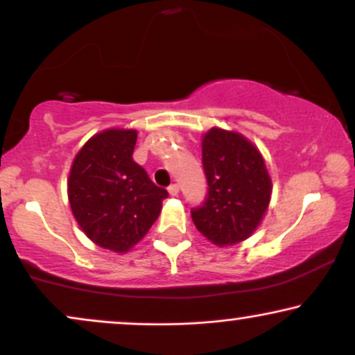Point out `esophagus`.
Listing matches in <instances>:
<instances>
[{
  "label": "esophagus",
  "mask_w": 355,
  "mask_h": 355,
  "mask_svg": "<svg viewBox=\"0 0 355 355\" xmlns=\"http://www.w3.org/2000/svg\"><path fill=\"white\" fill-rule=\"evenodd\" d=\"M178 191H180V187H178V183H173V185L168 187V193L172 196L178 195Z\"/></svg>",
  "instance_id": "esophagus-1"
}]
</instances>
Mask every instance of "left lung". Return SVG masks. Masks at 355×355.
Masks as SVG:
<instances>
[{
	"instance_id": "8db88e82",
	"label": "left lung",
	"mask_w": 355,
	"mask_h": 355,
	"mask_svg": "<svg viewBox=\"0 0 355 355\" xmlns=\"http://www.w3.org/2000/svg\"><path fill=\"white\" fill-rule=\"evenodd\" d=\"M208 195L191 210L200 233L216 246L245 241L270 207L272 183L261 152L246 137L213 127L202 139Z\"/></svg>"
}]
</instances>
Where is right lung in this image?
I'll return each mask as SVG.
<instances>
[{
    "label": "right lung",
    "instance_id": "1",
    "mask_svg": "<svg viewBox=\"0 0 355 355\" xmlns=\"http://www.w3.org/2000/svg\"><path fill=\"white\" fill-rule=\"evenodd\" d=\"M134 129H105L83 145L72 162L67 196L89 240L127 253L159 218L168 191L153 183L132 159Z\"/></svg>",
    "mask_w": 355,
    "mask_h": 355
}]
</instances>
